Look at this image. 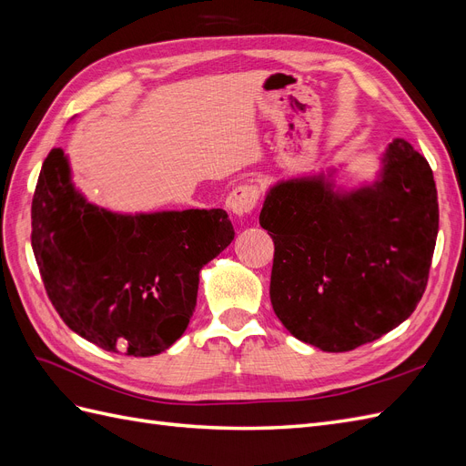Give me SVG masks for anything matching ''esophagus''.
Returning a JSON list of instances; mask_svg holds the SVG:
<instances>
[{
    "mask_svg": "<svg viewBox=\"0 0 466 466\" xmlns=\"http://www.w3.org/2000/svg\"><path fill=\"white\" fill-rule=\"evenodd\" d=\"M257 202H258V188L243 185V187H235L229 192L228 198H225V208H228L233 216L243 218L255 209Z\"/></svg>",
    "mask_w": 466,
    "mask_h": 466,
    "instance_id": "obj_1",
    "label": "esophagus"
}]
</instances>
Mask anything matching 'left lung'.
<instances>
[{"instance_id": "1", "label": "left lung", "mask_w": 466, "mask_h": 466, "mask_svg": "<svg viewBox=\"0 0 466 466\" xmlns=\"http://www.w3.org/2000/svg\"><path fill=\"white\" fill-rule=\"evenodd\" d=\"M336 173L278 180L260 211L274 241V313L322 351L373 342L414 313L440 228L431 168L402 137L375 180L344 188Z\"/></svg>"}]
</instances>
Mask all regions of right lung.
<instances>
[{
	"label": "right lung",
	"instance_id": "1",
	"mask_svg": "<svg viewBox=\"0 0 466 466\" xmlns=\"http://www.w3.org/2000/svg\"><path fill=\"white\" fill-rule=\"evenodd\" d=\"M33 250L56 311L106 351L149 358L187 330L200 270L233 241L223 209L120 214L89 202L64 149L42 163Z\"/></svg>",
	"mask_w": 466,
	"mask_h": 466
}]
</instances>
